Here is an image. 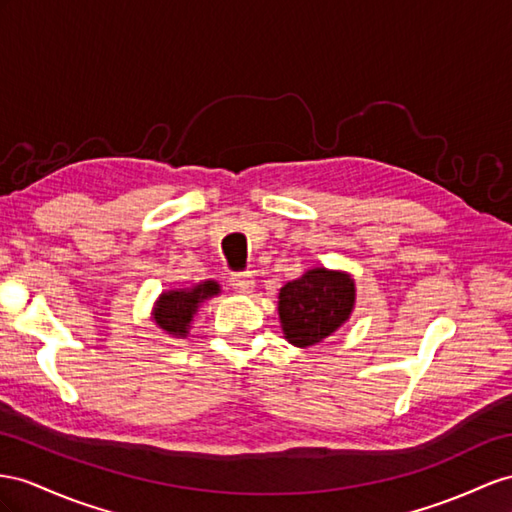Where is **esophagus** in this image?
Masks as SVG:
<instances>
[{
    "label": "esophagus",
    "instance_id": "1",
    "mask_svg": "<svg viewBox=\"0 0 512 512\" xmlns=\"http://www.w3.org/2000/svg\"><path fill=\"white\" fill-rule=\"evenodd\" d=\"M231 287L238 294H251L255 287V279L251 272H235L231 274Z\"/></svg>",
    "mask_w": 512,
    "mask_h": 512
}]
</instances>
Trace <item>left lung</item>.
<instances>
[{
	"mask_svg": "<svg viewBox=\"0 0 512 512\" xmlns=\"http://www.w3.org/2000/svg\"><path fill=\"white\" fill-rule=\"evenodd\" d=\"M357 303L352 274L309 268L279 290V322L283 337L292 346L309 348L324 342L350 320Z\"/></svg>",
	"mask_w": 512,
	"mask_h": 512,
	"instance_id": "left-lung-1",
	"label": "left lung"
}]
</instances>
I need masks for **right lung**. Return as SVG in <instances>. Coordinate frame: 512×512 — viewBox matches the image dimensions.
Returning <instances> with one entry per match:
<instances>
[{
  "label": "right lung",
  "instance_id": "obj_1",
  "mask_svg": "<svg viewBox=\"0 0 512 512\" xmlns=\"http://www.w3.org/2000/svg\"><path fill=\"white\" fill-rule=\"evenodd\" d=\"M220 294L218 281H201L192 287H179V290H166L153 303L151 320L160 331L170 337L183 339L188 337L192 320L196 311L205 303V300Z\"/></svg>",
  "mask_w": 512,
  "mask_h": 512
}]
</instances>
